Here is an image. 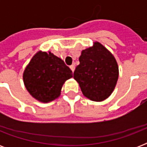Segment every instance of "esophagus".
Segmentation results:
<instances>
[{
    "label": "esophagus",
    "mask_w": 147,
    "mask_h": 147,
    "mask_svg": "<svg viewBox=\"0 0 147 147\" xmlns=\"http://www.w3.org/2000/svg\"><path fill=\"white\" fill-rule=\"evenodd\" d=\"M70 69H71V70L72 71V72H73V71H75V65H70Z\"/></svg>",
    "instance_id": "34e87169"
}]
</instances>
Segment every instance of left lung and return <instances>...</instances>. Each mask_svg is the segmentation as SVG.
Here are the masks:
<instances>
[{
    "label": "left lung",
    "mask_w": 147,
    "mask_h": 147,
    "mask_svg": "<svg viewBox=\"0 0 147 147\" xmlns=\"http://www.w3.org/2000/svg\"><path fill=\"white\" fill-rule=\"evenodd\" d=\"M80 64L74 71L83 94L94 101L107 98L114 91L118 78V66L114 55L96 42L82 50Z\"/></svg>",
    "instance_id": "obj_1"
}]
</instances>
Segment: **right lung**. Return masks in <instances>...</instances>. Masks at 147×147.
<instances>
[{"label":"right lung","instance_id":"obj_1","mask_svg":"<svg viewBox=\"0 0 147 147\" xmlns=\"http://www.w3.org/2000/svg\"><path fill=\"white\" fill-rule=\"evenodd\" d=\"M71 77L72 71L60 58L45 52L33 56L23 76L30 94L46 103L59 96L62 85Z\"/></svg>","mask_w":147,"mask_h":147}]
</instances>
